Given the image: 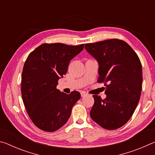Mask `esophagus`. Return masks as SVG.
Instances as JSON below:
<instances>
[{
	"label": "esophagus",
	"mask_w": 155,
	"mask_h": 155,
	"mask_svg": "<svg viewBox=\"0 0 155 155\" xmlns=\"http://www.w3.org/2000/svg\"><path fill=\"white\" fill-rule=\"evenodd\" d=\"M81 96H82V97H84V96H85L86 95H87V93H86L85 91H81Z\"/></svg>",
	"instance_id": "obj_1"
}]
</instances>
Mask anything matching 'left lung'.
Returning <instances> with one entry per match:
<instances>
[{"instance_id": "1", "label": "left lung", "mask_w": 155, "mask_h": 155, "mask_svg": "<svg viewBox=\"0 0 155 155\" xmlns=\"http://www.w3.org/2000/svg\"><path fill=\"white\" fill-rule=\"evenodd\" d=\"M85 48L98 63V83H104L107 97L94 95L90 116L101 127L115 130L132 116L142 88L140 60L124 41L111 39L86 44Z\"/></svg>"}]
</instances>
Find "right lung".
Segmentation results:
<instances>
[{
	"label": "right lung",
	"mask_w": 155,
	"mask_h": 155,
	"mask_svg": "<svg viewBox=\"0 0 155 155\" xmlns=\"http://www.w3.org/2000/svg\"><path fill=\"white\" fill-rule=\"evenodd\" d=\"M84 44H43L31 52L23 67L21 93L26 110L40 129L53 132L69 119L80 99L77 91L61 92L57 85L66 74L70 60L83 51Z\"/></svg>",
	"instance_id": "right-lung-1"
}]
</instances>
